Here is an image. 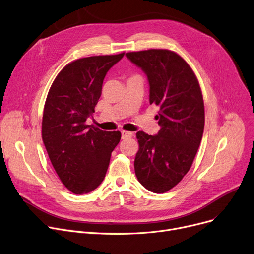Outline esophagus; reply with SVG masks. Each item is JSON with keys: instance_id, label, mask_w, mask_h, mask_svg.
I'll use <instances>...</instances> for the list:
<instances>
[{"instance_id": "34e87169", "label": "esophagus", "mask_w": 254, "mask_h": 254, "mask_svg": "<svg viewBox=\"0 0 254 254\" xmlns=\"http://www.w3.org/2000/svg\"><path fill=\"white\" fill-rule=\"evenodd\" d=\"M122 134V138H129V137H132L133 136V132H129V131H122L121 132Z\"/></svg>"}]
</instances>
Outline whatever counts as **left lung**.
Segmentation results:
<instances>
[{
    "label": "left lung",
    "instance_id": "left-lung-1",
    "mask_svg": "<svg viewBox=\"0 0 254 254\" xmlns=\"http://www.w3.org/2000/svg\"><path fill=\"white\" fill-rule=\"evenodd\" d=\"M126 56L146 74L150 103L160 108L158 134L136 133L134 170L146 190L163 193L183 180L198 152L205 124L202 91L195 72L173 51L150 49Z\"/></svg>",
    "mask_w": 254,
    "mask_h": 254
}]
</instances>
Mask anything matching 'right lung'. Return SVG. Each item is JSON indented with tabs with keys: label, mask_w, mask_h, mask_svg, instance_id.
Wrapping results in <instances>:
<instances>
[{
	"label": "right lung",
	"mask_w": 254,
	"mask_h": 254,
	"mask_svg": "<svg viewBox=\"0 0 254 254\" xmlns=\"http://www.w3.org/2000/svg\"><path fill=\"white\" fill-rule=\"evenodd\" d=\"M124 56L99 55L66 64L53 81L42 121V139L59 180L71 192L95 190L106 176L120 131L87 125L109 69Z\"/></svg>",
	"instance_id": "right-lung-1"
}]
</instances>
